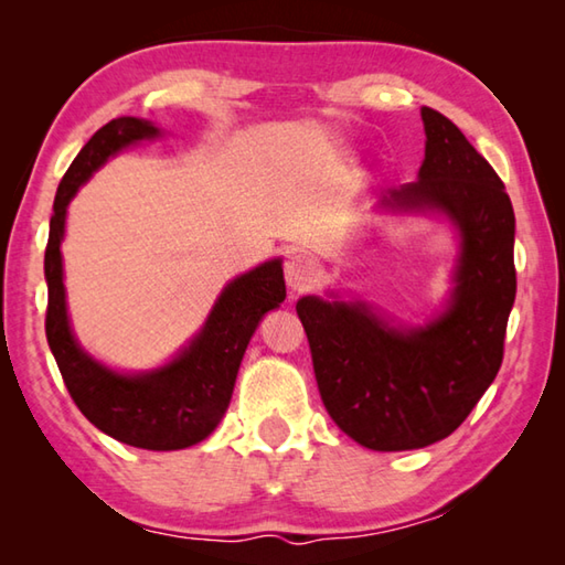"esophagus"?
I'll list each match as a JSON object with an SVG mask.
<instances>
[{
    "label": "esophagus",
    "mask_w": 565,
    "mask_h": 565,
    "mask_svg": "<svg viewBox=\"0 0 565 565\" xmlns=\"http://www.w3.org/2000/svg\"><path fill=\"white\" fill-rule=\"evenodd\" d=\"M284 276H286V284H289L291 291H306L317 284L319 271H317V264H313L309 256L296 254L286 259Z\"/></svg>",
    "instance_id": "1"
}]
</instances>
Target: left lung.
I'll return each mask as SVG.
<instances>
[{
    "label": "left lung",
    "mask_w": 565,
    "mask_h": 565,
    "mask_svg": "<svg viewBox=\"0 0 565 565\" xmlns=\"http://www.w3.org/2000/svg\"><path fill=\"white\" fill-rule=\"evenodd\" d=\"M418 179L386 189L376 212L438 214L458 234L454 289L424 327H401L337 291L303 296L296 313L329 416L374 451H411L451 436L493 384L515 299V216L503 181L461 129L420 109Z\"/></svg>",
    "instance_id": "left-lung-1"
}]
</instances>
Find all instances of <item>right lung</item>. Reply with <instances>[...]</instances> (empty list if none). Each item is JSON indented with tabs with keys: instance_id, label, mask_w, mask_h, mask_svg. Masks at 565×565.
Here are the masks:
<instances>
[{
	"instance_id": "right-lung-1",
	"label": "right lung",
	"mask_w": 565,
	"mask_h": 565,
	"mask_svg": "<svg viewBox=\"0 0 565 565\" xmlns=\"http://www.w3.org/2000/svg\"><path fill=\"white\" fill-rule=\"evenodd\" d=\"M157 137L161 129L147 119H111L66 169L54 196L44 252V279L50 289L46 341L74 404L99 431L147 451H179L204 441L218 426L232 401L248 341L264 313L286 299V284L281 259L264 262L236 276L218 294L202 331L159 369L121 374L82 349L66 313L62 269L66 206L109 157Z\"/></svg>"
}]
</instances>
